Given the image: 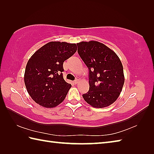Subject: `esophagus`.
Listing matches in <instances>:
<instances>
[{
	"label": "esophagus",
	"instance_id": "34e87169",
	"mask_svg": "<svg viewBox=\"0 0 154 154\" xmlns=\"http://www.w3.org/2000/svg\"><path fill=\"white\" fill-rule=\"evenodd\" d=\"M79 79L78 77H77L76 79H75V80L73 81V83H75V84H77L78 83H79Z\"/></svg>",
	"mask_w": 154,
	"mask_h": 154
}]
</instances>
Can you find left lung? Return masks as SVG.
I'll use <instances>...</instances> for the list:
<instances>
[{"label":"left lung","mask_w":154,"mask_h":154,"mask_svg":"<svg viewBox=\"0 0 154 154\" xmlns=\"http://www.w3.org/2000/svg\"><path fill=\"white\" fill-rule=\"evenodd\" d=\"M81 60L89 69V90L83 97L94 108L110 105L119 97L124 83L123 66L119 57L99 42L77 44Z\"/></svg>","instance_id":"left-lung-1"}]
</instances>
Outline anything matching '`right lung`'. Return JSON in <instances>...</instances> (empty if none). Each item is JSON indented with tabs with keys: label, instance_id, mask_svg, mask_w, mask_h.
Masks as SVG:
<instances>
[{
	"label": "right lung",
	"instance_id": "add662e5",
	"mask_svg": "<svg viewBox=\"0 0 154 154\" xmlns=\"http://www.w3.org/2000/svg\"><path fill=\"white\" fill-rule=\"evenodd\" d=\"M77 45L51 42L34 54L26 67L24 83L35 103L53 108L62 103L71 85L63 79V62L77 51Z\"/></svg>",
	"mask_w": 154,
	"mask_h": 154
}]
</instances>
